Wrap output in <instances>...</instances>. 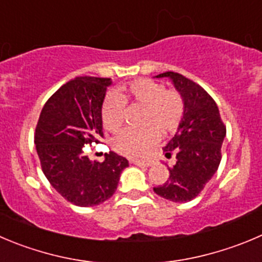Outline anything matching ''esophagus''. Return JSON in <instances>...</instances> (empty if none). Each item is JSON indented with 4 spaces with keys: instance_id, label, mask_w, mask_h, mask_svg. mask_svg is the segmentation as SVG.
<instances>
[{
    "instance_id": "obj_1",
    "label": "esophagus",
    "mask_w": 262,
    "mask_h": 262,
    "mask_svg": "<svg viewBox=\"0 0 262 262\" xmlns=\"http://www.w3.org/2000/svg\"><path fill=\"white\" fill-rule=\"evenodd\" d=\"M133 162L134 164H136V166H144V167H149V166H151V163H153V162L150 161V159H134V161H131Z\"/></svg>"
}]
</instances>
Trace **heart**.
Returning a JSON list of instances; mask_svg holds the SVG:
<instances>
[{"instance_id":"1","label":"heart","mask_w":262,"mask_h":262,"mask_svg":"<svg viewBox=\"0 0 262 262\" xmlns=\"http://www.w3.org/2000/svg\"><path fill=\"white\" fill-rule=\"evenodd\" d=\"M144 108L141 128L124 129L112 143L114 150L128 158L145 157L161 135H168L180 126L185 114V101L176 90H166L159 82L148 78L135 79L117 87L106 96L100 108L104 128L116 133L124 121V106Z\"/></svg>"}]
</instances>
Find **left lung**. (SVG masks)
I'll return each instance as SVG.
<instances>
[{"instance_id":"1","label":"left lung","mask_w":262,"mask_h":262,"mask_svg":"<svg viewBox=\"0 0 262 262\" xmlns=\"http://www.w3.org/2000/svg\"><path fill=\"white\" fill-rule=\"evenodd\" d=\"M158 78L172 79L185 101V114L172 140L163 146L167 158H173L168 167L170 178L153 190L172 202H189L195 198L217 171L226 126L217 104L203 87L175 72L158 74Z\"/></svg>"}]
</instances>
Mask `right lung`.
Segmentation results:
<instances>
[{
	"label": "right lung",
	"mask_w": 262,
	"mask_h": 262,
	"mask_svg": "<svg viewBox=\"0 0 262 262\" xmlns=\"http://www.w3.org/2000/svg\"><path fill=\"white\" fill-rule=\"evenodd\" d=\"M111 83V78L76 77L50 96L37 122L34 144L42 171L55 190L79 207L111 198L128 166L114 151L103 162L90 161L82 151L104 138L100 108Z\"/></svg>",
	"instance_id": "1"
}]
</instances>
